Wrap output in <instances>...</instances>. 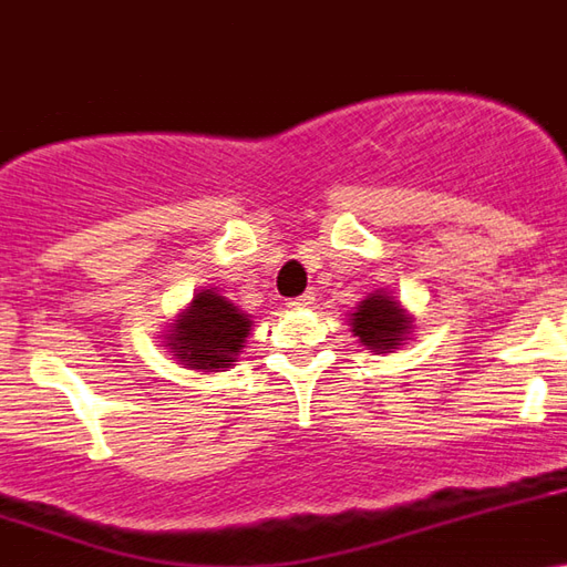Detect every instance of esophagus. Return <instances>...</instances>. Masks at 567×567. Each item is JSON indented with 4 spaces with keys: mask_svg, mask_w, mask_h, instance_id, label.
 I'll list each match as a JSON object with an SVG mask.
<instances>
[{
    "mask_svg": "<svg viewBox=\"0 0 567 567\" xmlns=\"http://www.w3.org/2000/svg\"><path fill=\"white\" fill-rule=\"evenodd\" d=\"M311 306H313L311 291H306V295H300V297H295V300L286 302V308H289V311H306V308H311Z\"/></svg>",
    "mask_w": 567,
    "mask_h": 567,
    "instance_id": "34e87169",
    "label": "esophagus"
}]
</instances>
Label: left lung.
Listing matches in <instances>:
<instances>
[{
  "mask_svg": "<svg viewBox=\"0 0 567 567\" xmlns=\"http://www.w3.org/2000/svg\"><path fill=\"white\" fill-rule=\"evenodd\" d=\"M413 317L405 306L394 297V291L374 289L352 308L350 330L358 339V344L380 352H394L413 336Z\"/></svg>",
  "mask_w": 567,
  "mask_h": 567,
  "instance_id": "8db88e82",
  "label": "left lung"
}]
</instances>
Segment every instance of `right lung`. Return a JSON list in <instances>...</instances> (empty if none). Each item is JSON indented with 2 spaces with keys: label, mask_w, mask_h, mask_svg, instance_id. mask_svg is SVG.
<instances>
[{
  "label": "right lung",
  "mask_w": 567,
  "mask_h": 567,
  "mask_svg": "<svg viewBox=\"0 0 567 567\" xmlns=\"http://www.w3.org/2000/svg\"><path fill=\"white\" fill-rule=\"evenodd\" d=\"M162 344L184 369L198 372H226L237 367V355L245 350L254 317L220 289H198L187 308L165 324Z\"/></svg>",
  "instance_id": "add662e5"
}]
</instances>
